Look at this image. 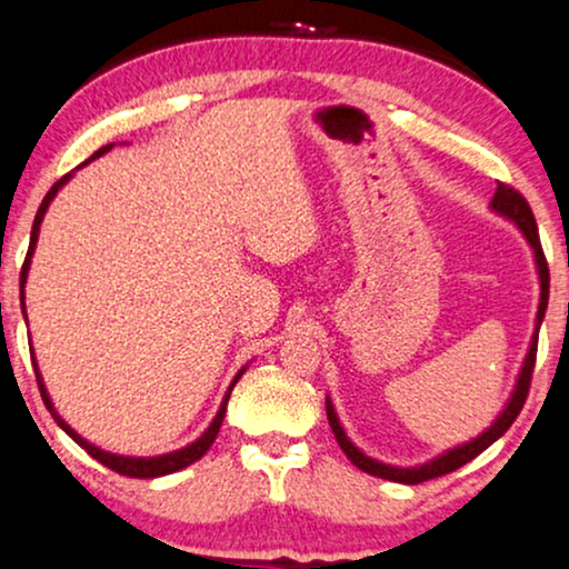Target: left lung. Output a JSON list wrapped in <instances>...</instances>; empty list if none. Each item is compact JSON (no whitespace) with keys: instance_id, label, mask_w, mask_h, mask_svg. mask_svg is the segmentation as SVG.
I'll return each instance as SVG.
<instances>
[{"instance_id":"1","label":"left lung","mask_w":569,"mask_h":569,"mask_svg":"<svg viewBox=\"0 0 569 569\" xmlns=\"http://www.w3.org/2000/svg\"><path fill=\"white\" fill-rule=\"evenodd\" d=\"M490 209L496 211V214H501V217L509 219V222H515L517 228H519V232H522L525 241L530 243L532 257H536V270H538V280H540V302H538V315H536V331H532L530 347H527L522 368H519L515 392H511L509 402H506L501 413H498V419L492 421L482 435H477L475 440H469V442H463V445H456V448L445 450V453L435 456L432 461H427V463H419V467H392V463L376 461V458L362 453L358 445H355L350 437H347L345 427H341V423H339V416H337V410H333L331 397H326L328 423H331V432H333V437H337L339 448L345 450L347 458H350L355 467L362 469V471H368V475L381 477V480L402 482V485H419V482L435 480V477L450 475V471L461 469L463 463H469L471 458L480 456L485 448H490V445L496 442L498 437H503L506 429H509L511 423H515V419L519 416V410H522V406H525L527 389H530V379H532V368H536L538 331H540V323H543L546 307H549V264H546L543 249H540L536 217H532L530 203L525 201L522 193H517V190L509 188V184L498 182L496 196H492V201H490Z\"/></svg>"}]
</instances>
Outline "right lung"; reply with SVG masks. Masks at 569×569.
<instances>
[{
    "instance_id": "add662e5",
    "label": "right lung",
    "mask_w": 569,
    "mask_h": 569,
    "mask_svg": "<svg viewBox=\"0 0 569 569\" xmlns=\"http://www.w3.org/2000/svg\"><path fill=\"white\" fill-rule=\"evenodd\" d=\"M111 148H113V142H111V146H102V148L98 150V153L92 156V159H98V156L108 153V150H111ZM92 159H89V161H92ZM84 163H87V161H84ZM84 163H81V167H84ZM68 180H71V174L60 177V180L52 184V188H50V193L44 196L42 207H39V211H37V217H33V228H31V243H29V254H26L23 270H20V305H23V286H26V278H29V267H31L33 249H37V241H39V224H42V219H44V214H47V207H50V203H52V198L58 196V190L63 188V184H66ZM23 312H26V305H23ZM31 360H33V358H31ZM33 373H37V385H39V392H42V400H44L47 410H50V413H52V419L58 421V427L63 429V432H66L68 437H71L73 442L81 445V448H84L87 453L94 458V461H100L102 467H108V469L119 471V475H124V477H137V480H153V477L172 475V471H180V469H184V467H190V463H196L198 458H201L203 453H207V450L211 448V442L217 440V435H219V427H222V419H224V410H228L230 392H232V387L238 385V379H241V376L246 373V366L241 368V371L236 373V379H232V385L228 387V392H224V397H222V406H219L217 416H214V421L209 423V429H207V432H203L201 437H198L196 442L184 445V448H180V450H172V453H163V456H150V458H137V456H119V453H108V450H100L98 445L87 442L84 437L73 432V429L68 427V423H66V421L60 419V416H58V410H54L52 400H50V395H47L44 379H42V373H39V366H37V360H33Z\"/></svg>"
}]
</instances>
